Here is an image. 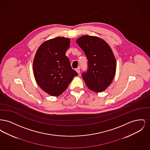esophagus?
I'll return each mask as SVG.
<instances>
[{"label":"esophagus","instance_id":"esophagus-1","mask_svg":"<svg viewBox=\"0 0 150 150\" xmlns=\"http://www.w3.org/2000/svg\"><path fill=\"white\" fill-rule=\"evenodd\" d=\"M76 72L78 73V74H80V68L78 67V68H77L76 69Z\"/></svg>","mask_w":150,"mask_h":150}]
</instances>
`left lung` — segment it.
Returning a JSON list of instances; mask_svg holds the SVG:
<instances>
[{
  "label": "left lung",
  "instance_id": "obj_1",
  "mask_svg": "<svg viewBox=\"0 0 150 150\" xmlns=\"http://www.w3.org/2000/svg\"><path fill=\"white\" fill-rule=\"evenodd\" d=\"M88 59V69L82 73L86 85L95 92H102L112 83L116 62L105 41L97 36L84 35L76 40Z\"/></svg>",
  "mask_w": 150,
  "mask_h": 150
}]
</instances>
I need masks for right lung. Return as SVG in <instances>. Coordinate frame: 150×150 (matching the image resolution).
<instances>
[{"mask_svg": "<svg viewBox=\"0 0 150 150\" xmlns=\"http://www.w3.org/2000/svg\"><path fill=\"white\" fill-rule=\"evenodd\" d=\"M70 44V39L57 37L44 42L36 51L33 62L36 83L52 96L61 94L78 75L65 55Z\"/></svg>", "mask_w": 150, "mask_h": 150, "instance_id": "1", "label": "right lung"}]
</instances>
